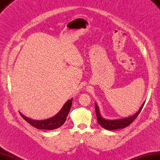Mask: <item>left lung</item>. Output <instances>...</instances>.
<instances>
[{"label":"left lung","mask_w":160,"mask_h":160,"mask_svg":"<svg viewBox=\"0 0 160 160\" xmlns=\"http://www.w3.org/2000/svg\"><path fill=\"white\" fill-rule=\"evenodd\" d=\"M144 104H145V102L141 105V106L139 108V110L135 114H133L132 116H130L128 117H126V118H123V119L109 120V119H106L102 117L101 114L100 113L97 104L95 103V112H96V114H97L98 122L102 128H104V129H106L108 130H114L126 128L127 127H128V125H130L134 120H135V119L138 117V115L141 112V110H142V107H143Z\"/></svg>","instance_id":"left-lung-1"}]
</instances>
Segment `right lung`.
<instances>
[{"label": "right lung", "instance_id": "1", "mask_svg": "<svg viewBox=\"0 0 160 160\" xmlns=\"http://www.w3.org/2000/svg\"><path fill=\"white\" fill-rule=\"evenodd\" d=\"M72 102V98L67 100L63 108L61 109V110L56 115L45 120H33L22 115L21 112L20 114L25 121H27L30 124L33 126V127L39 130H51L60 128L64 124L66 121L67 117L70 112Z\"/></svg>", "mask_w": 160, "mask_h": 160}]
</instances>
